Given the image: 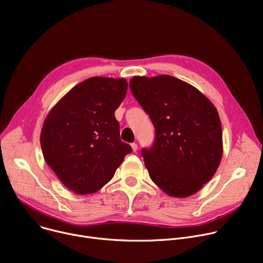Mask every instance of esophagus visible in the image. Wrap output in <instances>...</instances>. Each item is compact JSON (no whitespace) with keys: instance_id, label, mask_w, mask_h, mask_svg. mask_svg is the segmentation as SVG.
Segmentation results:
<instances>
[{"instance_id":"34e87169","label":"esophagus","mask_w":263,"mask_h":263,"mask_svg":"<svg viewBox=\"0 0 263 263\" xmlns=\"http://www.w3.org/2000/svg\"><path fill=\"white\" fill-rule=\"evenodd\" d=\"M132 148L134 152H137L138 151V144L137 143H132Z\"/></svg>"}]
</instances>
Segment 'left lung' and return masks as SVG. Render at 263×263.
I'll return each mask as SVG.
<instances>
[{"instance_id": "8db88e82", "label": "left lung", "mask_w": 263, "mask_h": 263, "mask_svg": "<svg viewBox=\"0 0 263 263\" xmlns=\"http://www.w3.org/2000/svg\"><path fill=\"white\" fill-rule=\"evenodd\" d=\"M129 87L155 127L153 145L141 151L151 179L170 196L197 193L222 158L216 107L197 88L168 74L135 77Z\"/></svg>"}]
</instances>
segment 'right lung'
<instances>
[{"mask_svg":"<svg viewBox=\"0 0 263 263\" xmlns=\"http://www.w3.org/2000/svg\"><path fill=\"white\" fill-rule=\"evenodd\" d=\"M127 86L124 79L89 78L70 89L45 119L40 138L44 159L76 194L105 185L133 152L121 141L115 118Z\"/></svg>","mask_w":263,"mask_h":263,"instance_id":"right-lung-1","label":"right lung"}]
</instances>
